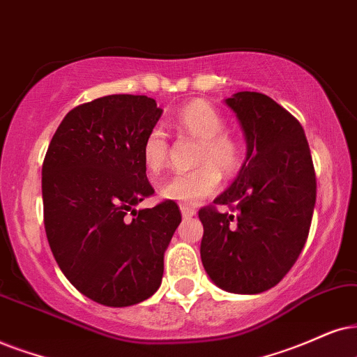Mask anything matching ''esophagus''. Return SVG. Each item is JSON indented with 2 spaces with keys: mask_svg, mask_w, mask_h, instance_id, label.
I'll use <instances>...</instances> for the list:
<instances>
[{
  "mask_svg": "<svg viewBox=\"0 0 357 357\" xmlns=\"http://www.w3.org/2000/svg\"><path fill=\"white\" fill-rule=\"evenodd\" d=\"M181 207V214H183V219H191L192 215H196V211L192 209V207H188V206H184V204H181L179 206Z\"/></svg>",
  "mask_w": 357,
  "mask_h": 357,
  "instance_id": "esophagus-1",
  "label": "esophagus"
}]
</instances>
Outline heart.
<instances>
[{"label": "heart", "mask_w": 357, "mask_h": 357, "mask_svg": "<svg viewBox=\"0 0 357 357\" xmlns=\"http://www.w3.org/2000/svg\"><path fill=\"white\" fill-rule=\"evenodd\" d=\"M173 125L179 133L199 139L196 153V163L199 166L173 174L161 184L160 192L166 199L196 206L219 188V171L232 176L241 168L242 146L232 135L222 132V115L204 100H192L179 108L173 116ZM168 155L169 143L166 133L160 128L150 130L142 145V160L148 173H160L168 163Z\"/></svg>", "instance_id": "obj_1"}]
</instances>
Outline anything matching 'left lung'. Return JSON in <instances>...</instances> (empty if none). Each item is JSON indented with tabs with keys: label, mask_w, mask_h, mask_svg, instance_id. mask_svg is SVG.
Masks as SVG:
<instances>
[{
	"label": "left lung",
	"mask_w": 357,
	"mask_h": 357,
	"mask_svg": "<svg viewBox=\"0 0 357 357\" xmlns=\"http://www.w3.org/2000/svg\"><path fill=\"white\" fill-rule=\"evenodd\" d=\"M247 142L236 181L202 207L201 260L219 288L255 295L290 272L308 238L317 176L303 126L272 98L237 92L225 98Z\"/></svg>",
	"instance_id": "1"
}]
</instances>
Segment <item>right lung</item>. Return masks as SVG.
Here are the masks:
<instances>
[{
	"label": "right lung",
	"mask_w": 357,
	"mask_h": 357,
	"mask_svg": "<svg viewBox=\"0 0 357 357\" xmlns=\"http://www.w3.org/2000/svg\"><path fill=\"white\" fill-rule=\"evenodd\" d=\"M161 114L146 96L82 103L61 121L44 158V227L54 259L72 285L100 305L150 298L181 222L174 201L135 209L155 192L142 145Z\"/></svg>",
	"instance_id": "right-lung-1"
}]
</instances>
